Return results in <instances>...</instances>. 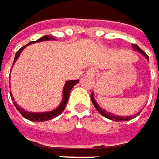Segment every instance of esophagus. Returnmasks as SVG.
<instances>
[{"label": "esophagus", "instance_id": "obj_1", "mask_svg": "<svg viewBox=\"0 0 159 159\" xmlns=\"http://www.w3.org/2000/svg\"><path fill=\"white\" fill-rule=\"evenodd\" d=\"M95 74H96V70H95L94 69H89V70H88L87 72H86V75H87V76H89V77H94Z\"/></svg>", "mask_w": 159, "mask_h": 159}]
</instances>
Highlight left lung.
Returning a JSON list of instances; mask_svg holds the SVG:
<instances>
[{
	"label": "left lung",
	"mask_w": 159,
	"mask_h": 159,
	"mask_svg": "<svg viewBox=\"0 0 159 159\" xmlns=\"http://www.w3.org/2000/svg\"><path fill=\"white\" fill-rule=\"evenodd\" d=\"M132 48H133V50L136 51H138V52H139V53H141L142 55L148 60V61L149 62V61H148V56L144 52V51H142L141 49L137 45V44H132ZM90 98H91V101H92V103H93V105H94V107L96 108V109L103 116V117H105V118H107V119H110V120H113V121H128V120H130V119H134V118H136V116H138V115H139L140 114V112H141V110L140 111H139L138 113H136L135 115H132V116H126V117H121V116H118V115H114V114H112V113H110V112H108V111H106L105 109H103V108H101L99 106H98V104L97 103V101L95 100V98H94V92H92L91 93V95H90Z\"/></svg>",
	"instance_id": "8db88e82"
}]
</instances>
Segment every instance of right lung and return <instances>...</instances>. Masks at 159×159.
I'll return each instance as SVG.
<instances>
[{
    "instance_id": "obj_1",
    "label": "right lung",
    "mask_w": 159,
    "mask_h": 159,
    "mask_svg": "<svg viewBox=\"0 0 159 159\" xmlns=\"http://www.w3.org/2000/svg\"><path fill=\"white\" fill-rule=\"evenodd\" d=\"M56 40L55 38H53L52 36H50V35H45V36H42L41 38H40L39 40H35V41H30L29 42L27 45L23 46L22 48H20L19 51L16 52L15 54V57H14V62H13V65L14 63L16 62V61L18 60V58L20 57L21 51H23V49H25L28 45H30L32 43H35V42H40V41H45V40ZM80 80H67L65 82V85H64V88H63V91H62V100L61 102L60 103V105L57 107L56 108L52 109L51 111H47V112H30V111H26L25 109L20 107L18 105L17 103L14 101V98H12V95L11 93V99L13 102V104L15 105V107L18 109V111L21 114L22 117H24L25 119H29L30 121H35V122H42V121H47V120H50V119H54L56 117H58L59 115H61L63 112V110L66 108V105H67V102L69 100V97H70V93L72 89L74 86L76 85L77 83H79Z\"/></svg>"
}]
</instances>
